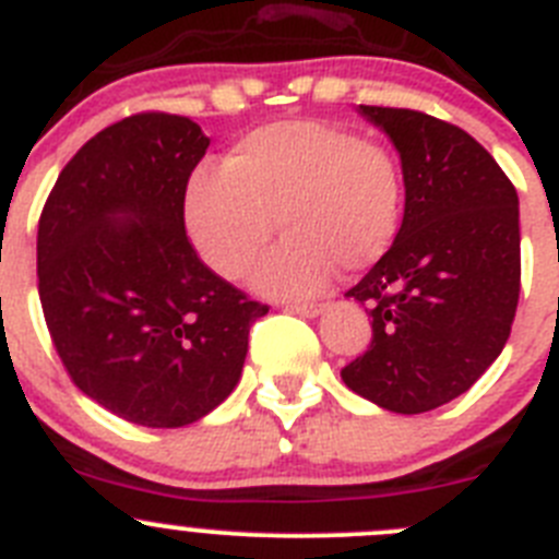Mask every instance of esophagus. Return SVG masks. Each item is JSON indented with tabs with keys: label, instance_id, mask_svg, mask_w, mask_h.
Masks as SVG:
<instances>
[{
	"label": "esophagus",
	"instance_id": "esophagus-1",
	"mask_svg": "<svg viewBox=\"0 0 559 559\" xmlns=\"http://www.w3.org/2000/svg\"><path fill=\"white\" fill-rule=\"evenodd\" d=\"M286 311L300 317H317L323 311V304H286Z\"/></svg>",
	"mask_w": 559,
	"mask_h": 559
}]
</instances>
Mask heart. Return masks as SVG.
Wrapping results in <instances>:
<instances>
[{"instance_id": "b5f03b06", "label": "heart", "mask_w": 559, "mask_h": 559, "mask_svg": "<svg viewBox=\"0 0 559 559\" xmlns=\"http://www.w3.org/2000/svg\"><path fill=\"white\" fill-rule=\"evenodd\" d=\"M404 175L379 142L323 119L264 124L230 147L225 164L189 175L183 223L194 250L223 278H242L270 242L286 236L255 273L267 295H311L384 259L401 228Z\"/></svg>"}]
</instances>
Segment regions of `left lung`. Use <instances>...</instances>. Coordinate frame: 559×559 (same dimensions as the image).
Here are the masks:
<instances>
[{
  "label": "left lung",
  "instance_id": "obj_1",
  "mask_svg": "<svg viewBox=\"0 0 559 559\" xmlns=\"http://www.w3.org/2000/svg\"><path fill=\"white\" fill-rule=\"evenodd\" d=\"M401 155L404 223L348 289L373 340L342 381L381 409L420 415L476 384L510 340L521 292L518 194L490 153L451 122L359 105Z\"/></svg>",
  "mask_w": 559,
  "mask_h": 559
}]
</instances>
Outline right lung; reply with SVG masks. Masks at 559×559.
Listing matches in <instances>:
<instances>
[{
    "mask_svg": "<svg viewBox=\"0 0 559 559\" xmlns=\"http://www.w3.org/2000/svg\"><path fill=\"white\" fill-rule=\"evenodd\" d=\"M205 150L189 117L122 119L78 150L38 219V295L60 361L88 399L147 429L223 404L270 309L186 236V183Z\"/></svg>",
    "mask_w": 559,
    "mask_h": 559,
    "instance_id": "right-lung-1",
    "label": "right lung"
}]
</instances>
